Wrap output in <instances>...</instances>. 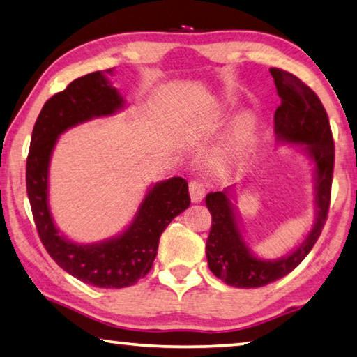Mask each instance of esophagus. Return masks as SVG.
Here are the masks:
<instances>
[{"label":"esophagus","instance_id":"34e87169","mask_svg":"<svg viewBox=\"0 0 357 357\" xmlns=\"http://www.w3.org/2000/svg\"><path fill=\"white\" fill-rule=\"evenodd\" d=\"M189 192H190L192 202L198 203L203 200L204 195H206V185H204L202 179H193L189 184Z\"/></svg>","mask_w":357,"mask_h":357}]
</instances>
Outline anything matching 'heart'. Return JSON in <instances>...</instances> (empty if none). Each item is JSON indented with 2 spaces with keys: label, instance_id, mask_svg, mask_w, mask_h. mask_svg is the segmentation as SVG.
Segmentation results:
<instances>
[{
  "label": "heart",
  "instance_id": "obj_1",
  "mask_svg": "<svg viewBox=\"0 0 357 357\" xmlns=\"http://www.w3.org/2000/svg\"><path fill=\"white\" fill-rule=\"evenodd\" d=\"M247 138H249V128H247L245 123H239L234 129V134L229 140L228 144V153L231 154H238L239 151H243V148L245 146Z\"/></svg>",
  "mask_w": 357,
  "mask_h": 357
}]
</instances>
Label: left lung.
Segmentation results:
<instances>
[{"label": "left lung", "instance_id": "left-lung-1", "mask_svg": "<svg viewBox=\"0 0 357 357\" xmlns=\"http://www.w3.org/2000/svg\"><path fill=\"white\" fill-rule=\"evenodd\" d=\"M269 72L280 98V105L274 113L277 138L305 144L317 165V222L291 255L266 261L253 257L247 249L228 192L208 193L206 206L213 215L206 241L209 269L217 279L236 288L264 287L298 268L321 234L331 206L335 148L328 113L309 84L283 69L271 68Z\"/></svg>", "mask_w": 357, "mask_h": 357}]
</instances>
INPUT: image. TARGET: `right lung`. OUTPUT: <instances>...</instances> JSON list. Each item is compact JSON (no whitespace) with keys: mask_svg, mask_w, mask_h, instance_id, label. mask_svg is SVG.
<instances>
[{"mask_svg":"<svg viewBox=\"0 0 357 357\" xmlns=\"http://www.w3.org/2000/svg\"><path fill=\"white\" fill-rule=\"evenodd\" d=\"M112 69L77 78L48 99L36 119L26 159V192L40 243L66 273L88 285L124 288L153 268L160 234L174 217L189 208V185L183 178L155 184L144 198L132 225L121 236L100 244L80 245L58 233L47 200V173L59 134L94 116L112 114L123 98L110 86Z\"/></svg>","mask_w":357,"mask_h":357,"instance_id":"add662e5","label":"right lung"}]
</instances>
